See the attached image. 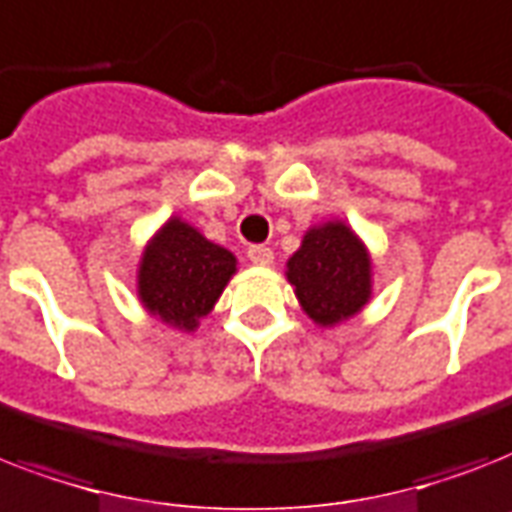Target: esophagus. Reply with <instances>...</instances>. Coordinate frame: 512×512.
Returning a JSON list of instances; mask_svg holds the SVG:
<instances>
[{"mask_svg": "<svg viewBox=\"0 0 512 512\" xmlns=\"http://www.w3.org/2000/svg\"><path fill=\"white\" fill-rule=\"evenodd\" d=\"M247 257L255 265H271L273 263V249L265 247V244H252L247 249Z\"/></svg>", "mask_w": 512, "mask_h": 512, "instance_id": "esophagus-1", "label": "esophagus"}]
</instances>
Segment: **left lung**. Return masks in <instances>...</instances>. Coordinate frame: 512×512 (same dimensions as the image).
<instances>
[{
  "mask_svg": "<svg viewBox=\"0 0 512 512\" xmlns=\"http://www.w3.org/2000/svg\"><path fill=\"white\" fill-rule=\"evenodd\" d=\"M287 279L303 311L321 327L356 316L372 295V263L345 223H324L305 233L303 247L289 257Z\"/></svg>",
  "mask_w": 512,
  "mask_h": 512,
  "instance_id": "obj_1",
  "label": "left lung"
}]
</instances>
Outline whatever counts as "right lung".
I'll use <instances>...</instances> for the list:
<instances>
[{
	"label": "right lung",
	"mask_w": 512,
	"mask_h": 512,
	"mask_svg": "<svg viewBox=\"0 0 512 512\" xmlns=\"http://www.w3.org/2000/svg\"><path fill=\"white\" fill-rule=\"evenodd\" d=\"M236 273V257L172 217L143 252L138 295L148 311L177 329L193 332L212 311Z\"/></svg>",
	"instance_id": "1"
}]
</instances>
